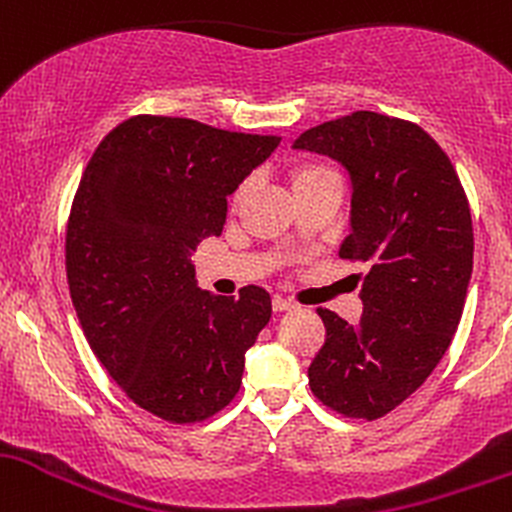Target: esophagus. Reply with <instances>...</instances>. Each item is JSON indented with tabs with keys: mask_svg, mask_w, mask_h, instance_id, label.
Wrapping results in <instances>:
<instances>
[{
	"mask_svg": "<svg viewBox=\"0 0 512 512\" xmlns=\"http://www.w3.org/2000/svg\"><path fill=\"white\" fill-rule=\"evenodd\" d=\"M292 307H295V304H292L290 300H283L280 295L273 297V312H290Z\"/></svg>",
	"mask_w": 512,
	"mask_h": 512,
	"instance_id": "34e87169",
	"label": "esophagus"
}]
</instances>
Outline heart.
I'll return each mask as SVG.
<instances>
[{
    "label": "heart",
    "mask_w": 512,
    "mask_h": 512,
    "mask_svg": "<svg viewBox=\"0 0 512 512\" xmlns=\"http://www.w3.org/2000/svg\"><path fill=\"white\" fill-rule=\"evenodd\" d=\"M287 179H290L292 195L312 193V191H319V188H338V191H341V176H338V171L326 162L297 164L295 169L290 171V176H287ZM249 188H251V183L244 181L237 191H234V198H232L234 208L244 203V198L249 195Z\"/></svg>",
    "instance_id": "1"
}]
</instances>
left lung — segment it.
<instances>
[{"instance_id": "1", "label": "left lung", "mask_w": 512, "mask_h": 512, "mask_svg": "<svg viewBox=\"0 0 512 512\" xmlns=\"http://www.w3.org/2000/svg\"><path fill=\"white\" fill-rule=\"evenodd\" d=\"M292 147L346 169L350 234L338 256L370 266L358 324L319 309L326 343L309 387L333 411L375 421L428 380L462 319L474 263L467 195L438 142L399 118L355 111Z\"/></svg>"}]
</instances>
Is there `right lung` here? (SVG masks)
Listing matches in <instances>:
<instances>
[{
	"mask_svg": "<svg viewBox=\"0 0 512 512\" xmlns=\"http://www.w3.org/2000/svg\"><path fill=\"white\" fill-rule=\"evenodd\" d=\"M280 145L275 135L135 116L86 164L70 225L67 283L86 341L140 409L203 421L239 392L271 295L200 290L193 251L220 237L227 195Z\"/></svg>",
	"mask_w": 512,
	"mask_h": 512,
	"instance_id": "right-lung-1",
	"label": "right lung"
}]
</instances>
